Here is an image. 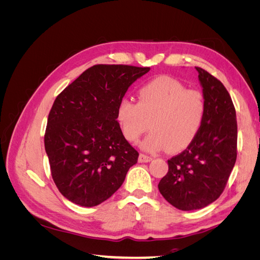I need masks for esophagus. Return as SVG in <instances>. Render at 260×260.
<instances>
[{
    "label": "esophagus",
    "mask_w": 260,
    "mask_h": 260,
    "mask_svg": "<svg viewBox=\"0 0 260 260\" xmlns=\"http://www.w3.org/2000/svg\"><path fill=\"white\" fill-rule=\"evenodd\" d=\"M153 158L151 156H148V155H145V154H143V153H141L140 155H139V161L140 162H148V161H151Z\"/></svg>",
    "instance_id": "34e87169"
}]
</instances>
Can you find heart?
I'll list each match as a JSON object with an SVG mask.
<instances>
[{"instance_id":"1","label":"heart","mask_w":260,"mask_h":260,"mask_svg":"<svg viewBox=\"0 0 260 260\" xmlns=\"http://www.w3.org/2000/svg\"><path fill=\"white\" fill-rule=\"evenodd\" d=\"M138 103L122 100L117 107V121L124 138L137 143L151 128L142 142L148 152L166 148L179 153L192 144L198 137L205 115L202 93L186 90L174 78L161 76L141 86Z\"/></svg>"}]
</instances>
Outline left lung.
I'll list each match as a JSON object with an SVG mask.
<instances>
[{
	"label": "left lung",
	"instance_id": "obj_1",
	"mask_svg": "<svg viewBox=\"0 0 260 260\" xmlns=\"http://www.w3.org/2000/svg\"><path fill=\"white\" fill-rule=\"evenodd\" d=\"M205 115L198 137L182 153L168 160L158 183L165 200L181 210L206 207L223 192L237 160L238 123L229 92L201 67Z\"/></svg>",
	"mask_w": 260,
	"mask_h": 260
}]
</instances>
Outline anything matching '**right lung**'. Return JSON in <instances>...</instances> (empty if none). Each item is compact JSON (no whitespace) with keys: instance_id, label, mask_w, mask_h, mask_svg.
Instances as JSON below:
<instances>
[{"instance_id":"1","label":"right lung","mask_w":260,"mask_h":260,"mask_svg":"<svg viewBox=\"0 0 260 260\" xmlns=\"http://www.w3.org/2000/svg\"><path fill=\"white\" fill-rule=\"evenodd\" d=\"M149 67L94 65L62 90L44 135L58 191L77 205L93 207L121 186L139 153L124 139L117 107Z\"/></svg>"}]
</instances>
